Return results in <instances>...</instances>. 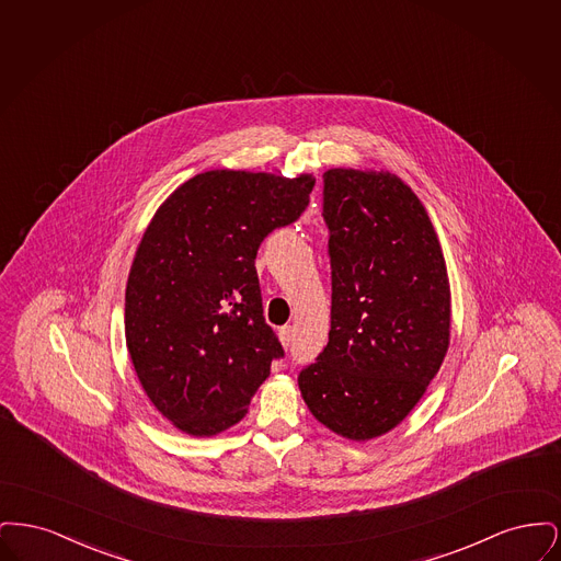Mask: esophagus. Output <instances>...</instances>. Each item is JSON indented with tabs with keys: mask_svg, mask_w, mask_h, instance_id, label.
<instances>
[{
	"mask_svg": "<svg viewBox=\"0 0 561 561\" xmlns=\"http://www.w3.org/2000/svg\"><path fill=\"white\" fill-rule=\"evenodd\" d=\"M279 341H282V345L284 347H290L294 341V328L293 325H284V328H279Z\"/></svg>",
	"mask_w": 561,
	"mask_h": 561,
	"instance_id": "esophagus-1",
	"label": "esophagus"
}]
</instances>
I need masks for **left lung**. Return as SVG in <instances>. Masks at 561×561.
Masks as SVG:
<instances>
[{
  "instance_id": "left-lung-1",
  "label": "left lung",
  "mask_w": 561,
  "mask_h": 561,
  "mask_svg": "<svg viewBox=\"0 0 561 561\" xmlns=\"http://www.w3.org/2000/svg\"><path fill=\"white\" fill-rule=\"evenodd\" d=\"M332 309L328 345L298 374L321 425L378 437L425 396L450 345V282L414 191L391 172H323Z\"/></svg>"
}]
</instances>
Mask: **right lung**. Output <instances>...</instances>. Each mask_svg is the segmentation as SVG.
Returning <instances> with one entry per match:
<instances>
[{"label":"right lung","instance_id":"add662e5","mask_svg":"<svg viewBox=\"0 0 561 561\" xmlns=\"http://www.w3.org/2000/svg\"><path fill=\"white\" fill-rule=\"evenodd\" d=\"M311 174L210 170L176 188L138 243L126 345L153 405L195 437L240 423L282 343L254 267L271 231L309 206Z\"/></svg>","mask_w":561,"mask_h":561}]
</instances>
